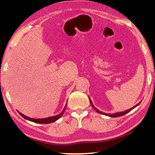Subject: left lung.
Returning a JSON list of instances; mask_svg holds the SVG:
<instances>
[{
    "label": "left lung",
    "instance_id": "left-lung-1",
    "mask_svg": "<svg viewBox=\"0 0 155 155\" xmlns=\"http://www.w3.org/2000/svg\"><path fill=\"white\" fill-rule=\"evenodd\" d=\"M90 103H91V106H92V107L93 108L95 109V111H96V112H98V113H99V114H103V115H107V116H109V117H120V116H122V115H125V114H128V112H130L131 110L132 109H135V107H137L139 104H140V103H138V104H136V105H135L134 107H132V108H130V109H128V110H126V111H122V112H117V113H115V114H105V113H103V112H102V111H99L98 109H97L94 106V104H92V103H91V99L90 98Z\"/></svg>",
    "mask_w": 155,
    "mask_h": 155
}]
</instances>
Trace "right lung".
Instances as JSON below:
<instances>
[{"mask_svg":"<svg viewBox=\"0 0 155 155\" xmlns=\"http://www.w3.org/2000/svg\"><path fill=\"white\" fill-rule=\"evenodd\" d=\"M66 106H67V103H66V104H65L64 110H63V111L61 113H60L59 114L57 115H54V116L46 117V118H41V119L31 118V117H28L27 116H26V115H23L22 114H21V113L19 112V111H18V112L19 113V114L21 115V116L24 117L25 119H27V120H29V121H31V122H35V123H40V124H49V123H52V122H54L57 121V120H59L60 117L62 116V115L64 114V113L65 111V108H66Z\"/></svg>","mask_w":155,"mask_h":155,"instance_id":"right-lung-1","label":"right lung"}]
</instances>
